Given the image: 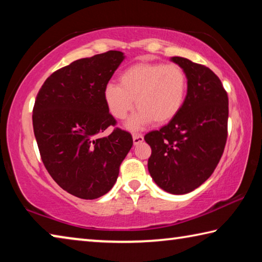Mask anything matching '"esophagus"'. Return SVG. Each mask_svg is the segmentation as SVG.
<instances>
[{
    "mask_svg": "<svg viewBox=\"0 0 262 262\" xmlns=\"http://www.w3.org/2000/svg\"><path fill=\"white\" fill-rule=\"evenodd\" d=\"M143 140H144L143 139V135L136 134V133H134V134H133V142H134L135 145L142 143V142H143Z\"/></svg>",
    "mask_w": 262,
    "mask_h": 262,
    "instance_id": "esophagus-1",
    "label": "esophagus"
}]
</instances>
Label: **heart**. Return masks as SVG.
Instances as JSON below:
<instances>
[{
  "mask_svg": "<svg viewBox=\"0 0 262 262\" xmlns=\"http://www.w3.org/2000/svg\"><path fill=\"white\" fill-rule=\"evenodd\" d=\"M104 101L110 114L123 120L134 108L140 111L128 122L137 129L152 121L165 125L183 108L187 95V76L177 64L161 62H136L119 76V84L108 83L104 89Z\"/></svg>",
  "mask_w": 262,
  "mask_h": 262,
  "instance_id": "b5f03b06",
  "label": "heart"
}]
</instances>
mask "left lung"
<instances>
[{
    "label": "left lung",
    "mask_w": 262,
    "mask_h": 262,
    "mask_svg": "<svg viewBox=\"0 0 262 262\" xmlns=\"http://www.w3.org/2000/svg\"><path fill=\"white\" fill-rule=\"evenodd\" d=\"M187 76L183 108L144 140L151 148L148 170L155 183L171 194H186L212 174L228 137L229 99L221 79L206 66L173 56Z\"/></svg>",
    "instance_id": "left-lung-1"
}]
</instances>
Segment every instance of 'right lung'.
<instances>
[{
	"label": "right lung",
	"mask_w": 262,
	"mask_h": 262,
	"mask_svg": "<svg viewBox=\"0 0 262 262\" xmlns=\"http://www.w3.org/2000/svg\"><path fill=\"white\" fill-rule=\"evenodd\" d=\"M125 59L108 51L79 59L48 77L35 98L32 121L46 170L62 189L84 200L113 187L133 145L129 133L114 128L104 89Z\"/></svg>",
	"instance_id": "1"
}]
</instances>
